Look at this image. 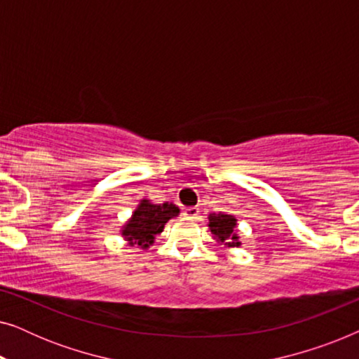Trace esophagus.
Listing matches in <instances>:
<instances>
[{
  "mask_svg": "<svg viewBox=\"0 0 359 359\" xmlns=\"http://www.w3.org/2000/svg\"><path fill=\"white\" fill-rule=\"evenodd\" d=\"M183 215H184V217H188V219H198L199 209L198 208H186L183 210Z\"/></svg>",
  "mask_w": 359,
  "mask_h": 359,
  "instance_id": "1",
  "label": "esophagus"
}]
</instances>
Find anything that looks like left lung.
Masks as SVG:
<instances>
[{"label":"left lung","mask_w":359,"mask_h":359,"mask_svg":"<svg viewBox=\"0 0 359 359\" xmlns=\"http://www.w3.org/2000/svg\"><path fill=\"white\" fill-rule=\"evenodd\" d=\"M209 230L212 233V238L219 245H224L227 248L240 247L242 242H240V235L237 232V217L230 214H209Z\"/></svg>","instance_id":"left-lung-1"}]
</instances>
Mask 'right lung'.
I'll return each mask as SVG.
<instances>
[{
  "instance_id": "obj_1",
  "label": "right lung",
  "mask_w": 359,
  "mask_h": 359,
  "mask_svg": "<svg viewBox=\"0 0 359 359\" xmlns=\"http://www.w3.org/2000/svg\"><path fill=\"white\" fill-rule=\"evenodd\" d=\"M178 214L180 208L173 203L154 204L150 199H142L132 217L122 225L121 235L130 247L147 250L154 245L156 235L163 232L165 224Z\"/></svg>"
}]
</instances>
